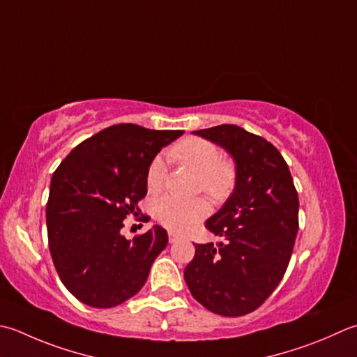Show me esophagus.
Masks as SVG:
<instances>
[{"instance_id": "esophagus-1", "label": "esophagus", "mask_w": 357, "mask_h": 357, "mask_svg": "<svg viewBox=\"0 0 357 357\" xmlns=\"http://www.w3.org/2000/svg\"><path fill=\"white\" fill-rule=\"evenodd\" d=\"M178 240H179V236H178L176 234H174V232H170V234H169V241H170V243H176Z\"/></svg>"}]
</instances>
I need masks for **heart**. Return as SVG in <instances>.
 Returning a JSON list of instances; mask_svg holds the SVG:
<instances>
[{
	"mask_svg": "<svg viewBox=\"0 0 357 357\" xmlns=\"http://www.w3.org/2000/svg\"><path fill=\"white\" fill-rule=\"evenodd\" d=\"M170 156L198 173V188L215 201L225 199L235 184V167L213 142L202 137H185L170 150ZM167 179V167L162 158H155L146 170V188L150 193L162 190ZM155 216L174 232H187L211 212L208 202L202 198L181 199L172 195L160 197L153 206Z\"/></svg>",
	"mask_w": 357,
	"mask_h": 357,
	"instance_id": "1",
	"label": "heart"
}]
</instances>
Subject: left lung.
Here are the masks:
<instances>
[{"label":"left lung","instance_id":"1","mask_svg":"<svg viewBox=\"0 0 357 357\" xmlns=\"http://www.w3.org/2000/svg\"><path fill=\"white\" fill-rule=\"evenodd\" d=\"M232 155L235 188L206 227L220 241L195 244L184 271L192 296L215 314L238 317L282 282L298 230V195L274 145L236 125L193 131Z\"/></svg>","mask_w":357,"mask_h":357}]
</instances>
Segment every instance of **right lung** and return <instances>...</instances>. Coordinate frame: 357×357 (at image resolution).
<instances>
[{
    "label": "right lung",
    "mask_w": 357,
    "mask_h": 357,
    "mask_svg": "<svg viewBox=\"0 0 357 357\" xmlns=\"http://www.w3.org/2000/svg\"><path fill=\"white\" fill-rule=\"evenodd\" d=\"M179 130L117 123L79 144L54 172L46 204L49 250L61 283L82 303L113 308L141 291L169 243L153 226L131 241L123 220L141 212L146 170Z\"/></svg>",
    "instance_id": "1"
}]
</instances>
